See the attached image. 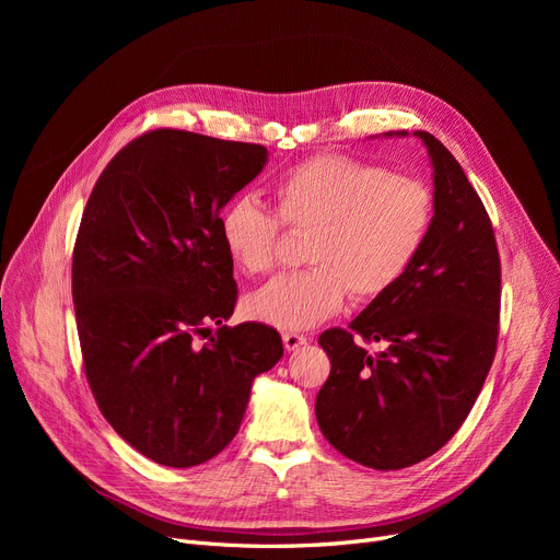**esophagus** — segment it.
<instances>
[{"label": "esophagus", "instance_id": "34e87169", "mask_svg": "<svg viewBox=\"0 0 560 560\" xmlns=\"http://www.w3.org/2000/svg\"><path fill=\"white\" fill-rule=\"evenodd\" d=\"M306 342H308V338H306L304 334H292V331L283 334V347H285L288 351H295V349H300V347L306 345Z\"/></svg>", "mask_w": 560, "mask_h": 560}]
</instances>
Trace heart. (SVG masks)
<instances>
[{
	"label": "heart",
	"mask_w": 560,
	"mask_h": 560,
	"mask_svg": "<svg viewBox=\"0 0 560 560\" xmlns=\"http://www.w3.org/2000/svg\"><path fill=\"white\" fill-rule=\"evenodd\" d=\"M277 215L252 197L220 215V238L247 275L277 265L281 224L308 231L306 270L270 281L247 300V313L283 331H302L334 315L349 295L365 302L388 292L413 268L433 226L427 184L345 154L313 156L272 186Z\"/></svg>",
	"instance_id": "obj_1"
}]
</instances>
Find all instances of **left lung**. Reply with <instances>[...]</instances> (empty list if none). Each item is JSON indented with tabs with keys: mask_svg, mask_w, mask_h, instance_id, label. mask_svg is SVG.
Wrapping results in <instances>:
<instances>
[{
	"mask_svg": "<svg viewBox=\"0 0 560 560\" xmlns=\"http://www.w3.org/2000/svg\"><path fill=\"white\" fill-rule=\"evenodd\" d=\"M416 136L433 165L427 245L349 329L317 340L331 361L317 424L342 456L374 469L416 465L447 443L483 388L499 336L502 262L486 206L447 147ZM361 339L385 349L372 355Z\"/></svg>",
	"mask_w": 560,
	"mask_h": 560,
	"instance_id": "obj_1",
	"label": "left lung"
}]
</instances>
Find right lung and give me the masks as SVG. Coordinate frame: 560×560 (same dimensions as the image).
<instances>
[{"label":"right lung","mask_w":560,"mask_h":560,"mask_svg":"<svg viewBox=\"0 0 560 560\" xmlns=\"http://www.w3.org/2000/svg\"><path fill=\"white\" fill-rule=\"evenodd\" d=\"M265 161L262 144L156 129L122 147L88 197L72 254L85 378L106 422L154 463L218 456L252 381L283 357L258 322L194 342L235 308L220 211Z\"/></svg>","instance_id":"right-lung-1"}]
</instances>
